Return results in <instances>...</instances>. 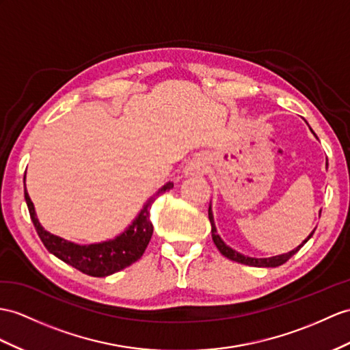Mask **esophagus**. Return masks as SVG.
<instances>
[{
	"label": "esophagus",
	"instance_id": "1",
	"mask_svg": "<svg viewBox=\"0 0 350 350\" xmlns=\"http://www.w3.org/2000/svg\"><path fill=\"white\" fill-rule=\"evenodd\" d=\"M202 163L199 161H191V163L185 167V175H199L202 174Z\"/></svg>",
	"mask_w": 350,
	"mask_h": 350
}]
</instances>
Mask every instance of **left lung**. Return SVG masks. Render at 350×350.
<instances>
[{"label":"left lung","instance_id":"8db88e82","mask_svg":"<svg viewBox=\"0 0 350 350\" xmlns=\"http://www.w3.org/2000/svg\"><path fill=\"white\" fill-rule=\"evenodd\" d=\"M312 131V129H310ZM208 215H209V221H211V233H212V241H214L215 246L218 248V251L224 255V257H227L228 260L232 261H236V262H242V264H246V266H254V267H278V266H282L284 262H286L289 258L293 257L294 254H297L298 251H300L301 246L308 242L310 237L313 236L314 230L313 232L308 236V239L303 241L301 245H298L295 250L289 251L286 254H282V255H276V257H270V258H252V257H246V255H242L237 251L232 250L230 246H227L224 243V241L221 239L219 234L217 233V228H215V223H214V215H212V211H211V206H209V211H208Z\"/></svg>","mask_w":350,"mask_h":350}]
</instances>
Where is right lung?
<instances>
[{
  "label": "right lung",
  "instance_id": "1",
  "mask_svg": "<svg viewBox=\"0 0 350 350\" xmlns=\"http://www.w3.org/2000/svg\"><path fill=\"white\" fill-rule=\"evenodd\" d=\"M172 187L174 183H166L161 189H159V191L146 202L138 217L133 219V223L122 234H118L111 241L92 245H77L49 233L40 224L27 187H25V200H27L33 227H36L41 242L44 243L49 252H52L59 260L70 264V266L83 271V273L95 278H104L129 267L131 264L142 257L152 236V224L150 221L151 203L156 200L159 194L170 190Z\"/></svg>",
  "mask_w": 350,
  "mask_h": 350
}]
</instances>
